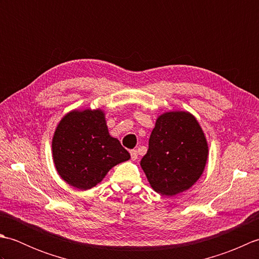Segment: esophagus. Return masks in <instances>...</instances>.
Wrapping results in <instances>:
<instances>
[{
  "label": "esophagus",
  "instance_id": "obj_1",
  "mask_svg": "<svg viewBox=\"0 0 259 259\" xmlns=\"http://www.w3.org/2000/svg\"><path fill=\"white\" fill-rule=\"evenodd\" d=\"M130 156H131V160H137L138 159V152H137V150H131L130 151Z\"/></svg>",
  "mask_w": 259,
  "mask_h": 259
}]
</instances>
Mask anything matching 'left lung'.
I'll use <instances>...</instances> for the list:
<instances>
[{
  "instance_id": "left-lung-1",
  "label": "left lung",
  "mask_w": 259,
  "mask_h": 259,
  "mask_svg": "<svg viewBox=\"0 0 259 259\" xmlns=\"http://www.w3.org/2000/svg\"><path fill=\"white\" fill-rule=\"evenodd\" d=\"M207 159L208 144L197 119L188 111H169L158 117L140 166L153 190L175 196L195 185Z\"/></svg>"
}]
</instances>
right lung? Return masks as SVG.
I'll return each mask as SVG.
<instances>
[{
  "label": "right lung",
  "mask_w": 259,
  "mask_h": 259,
  "mask_svg": "<svg viewBox=\"0 0 259 259\" xmlns=\"http://www.w3.org/2000/svg\"><path fill=\"white\" fill-rule=\"evenodd\" d=\"M52 157L65 183L88 190L101 183L112 167L130 159L110 136L101 109L72 110L60 121L52 138Z\"/></svg>",
  "instance_id": "1"
}]
</instances>
